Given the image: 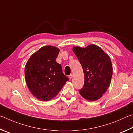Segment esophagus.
<instances>
[{
	"label": "esophagus",
	"instance_id": "1",
	"mask_svg": "<svg viewBox=\"0 0 133 133\" xmlns=\"http://www.w3.org/2000/svg\"><path fill=\"white\" fill-rule=\"evenodd\" d=\"M69 78L70 79H72L73 78V74H70V75H69Z\"/></svg>",
	"mask_w": 133,
	"mask_h": 133
}]
</instances>
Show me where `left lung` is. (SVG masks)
<instances>
[{
    "mask_svg": "<svg viewBox=\"0 0 133 133\" xmlns=\"http://www.w3.org/2000/svg\"><path fill=\"white\" fill-rule=\"evenodd\" d=\"M72 50L82 65L85 75L84 85L79 90V94L88 101H96L110 84L113 74L110 58L101 48L94 44L85 48L74 46Z\"/></svg>",
    "mask_w": 133,
    "mask_h": 133,
    "instance_id": "8db88e82",
    "label": "left lung"
}]
</instances>
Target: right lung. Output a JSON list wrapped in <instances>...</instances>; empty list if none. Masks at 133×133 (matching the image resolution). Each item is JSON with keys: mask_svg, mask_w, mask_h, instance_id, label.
Instances as JSON below:
<instances>
[{"mask_svg": "<svg viewBox=\"0 0 133 133\" xmlns=\"http://www.w3.org/2000/svg\"><path fill=\"white\" fill-rule=\"evenodd\" d=\"M59 50L46 45L32 54L25 66V79L30 92L37 99L48 101L60 91L68 78L56 61Z\"/></svg>", "mask_w": 133, "mask_h": 133, "instance_id": "add662e5", "label": "right lung"}]
</instances>
